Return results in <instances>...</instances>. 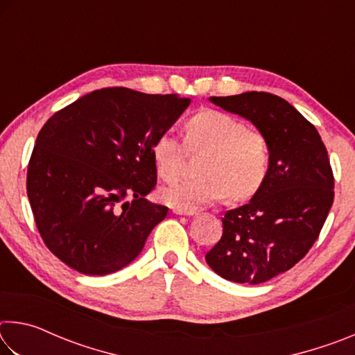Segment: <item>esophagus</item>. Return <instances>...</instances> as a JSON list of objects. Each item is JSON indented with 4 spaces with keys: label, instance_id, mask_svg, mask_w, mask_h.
I'll return each instance as SVG.
<instances>
[{
    "label": "esophagus",
    "instance_id": "obj_1",
    "mask_svg": "<svg viewBox=\"0 0 355 355\" xmlns=\"http://www.w3.org/2000/svg\"><path fill=\"white\" fill-rule=\"evenodd\" d=\"M172 211L175 213V214H182V216H192V214H196V211H184V209H178V208H173Z\"/></svg>",
    "mask_w": 355,
    "mask_h": 355
}]
</instances>
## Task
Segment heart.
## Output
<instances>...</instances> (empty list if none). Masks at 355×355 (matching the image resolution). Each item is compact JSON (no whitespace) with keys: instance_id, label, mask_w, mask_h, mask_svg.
Masks as SVG:
<instances>
[{"instance_id":"1","label":"heart","mask_w":355,"mask_h":355,"mask_svg":"<svg viewBox=\"0 0 355 355\" xmlns=\"http://www.w3.org/2000/svg\"><path fill=\"white\" fill-rule=\"evenodd\" d=\"M186 144L192 150H209L200 169L203 177L163 186L158 196L166 205L196 211L227 194L245 200L266 182L271 166L268 139L230 114L214 110L194 114L186 123ZM152 159L161 178H177L184 161L182 141L171 131L159 135L152 146Z\"/></svg>"}]
</instances>
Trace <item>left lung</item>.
<instances>
[{
	"label": "left lung",
	"instance_id": "obj_1",
	"mask_svg": "<svg viewBox=\"0 0 355 355\" xmlns=\"http://www.w3.org/2000/svg\"><path fill=\"white\" fill-rule=\"evenodd\" d=\"M250 120L271 148L260 191L222 218L219 243L205 260L216 274L257 285L291 269L320 236L334 203V173L320 133L296 107L268 92L209 97Z\"/></svg>",
	"mask_w": 355,
	"mask_h": 355
}]
</instances>
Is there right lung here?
Returning a JSON list of instances; mask_svg holds the SVG:
<instances>
[{
	"label": "right lung",
	"mask_w": 355,
	"mask_h": 355,
	"mask_svg": "<svg viewBox=\"0 0 355 355\" xmlns=\"http://www.w3.org/2000/svg\"><path fill=\"white\" fill-rule=\"evenodd\" d=\"M189 98L105 87L46 120L28 164L26 191L48 249L75 271L106 275L141 254L167 216L148 202L152 146ZM131 198V201H127Z\"/></svg>",
	"instance_id": "add662e5"
}]
</instances>
